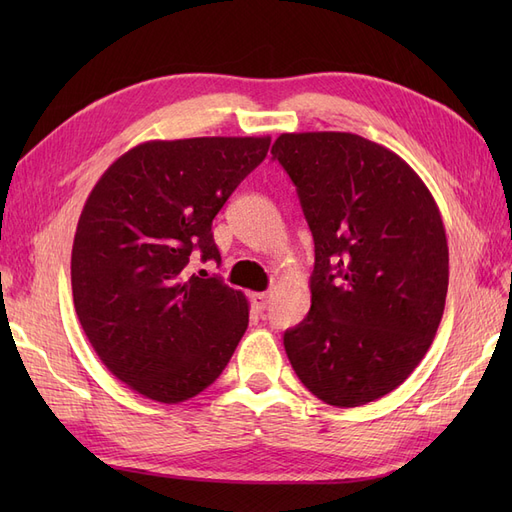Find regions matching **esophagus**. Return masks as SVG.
Segmentation results:
<instances>
[{"label":"esophagus","mask_w":512,"mask_h":512,"mask_svg":"<svg viewBox=\"0 0 512 512\" xmlns=\"http://www.w3.org/2000/svg\"><path fill=\"white\" fill-rule=\"evenodd\" d=\"M252 303H254L258 312H262V309H267V305L271 303V294L269 292H256L252 297Z\"/></svg>","instance_id":"1"}]
</instances>
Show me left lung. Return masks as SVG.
I'll return each instance as SVG.
<instances>
[{
    "label": "left lung",
    "instance_id": "1",
    "mask_svg": "<svg viewBox=\"0 0 512 512\" xmlns=\"http://www.w3.org/2000/svg\"><path fill=\"white\" fill-rule=\"evenodd\" d=\"M271 153L297 185L316 252L312 307L284 333L290 365L324 404H369L412 374L442 320L438 205L397 153L359 134H282Z\"/></svg>",
    "mask_w": 512,
    "mask_h": 512
}]
</instances>
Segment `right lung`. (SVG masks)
I'll list each match as a JSON object with an SVG mask.
<instances>
[{
	"instance_id": "obj_1",
	"label": "right lung",
	"mask_w": 512,
	"mask_h": 512,
	"mask_svg": "<svg viewBox=\"0 0 512 512\" xmlns=\"http://www.w3.org/2000/svg\"><path fill=\"white\" fill-rule=\"evenodd\" d=\"M269 136L147 141L123 153L91 190L72 245L76 316L108 371L162 404L203 393L250 322L220 265L211 224L267 158Z\"/></svg>"
}]
</instances>
